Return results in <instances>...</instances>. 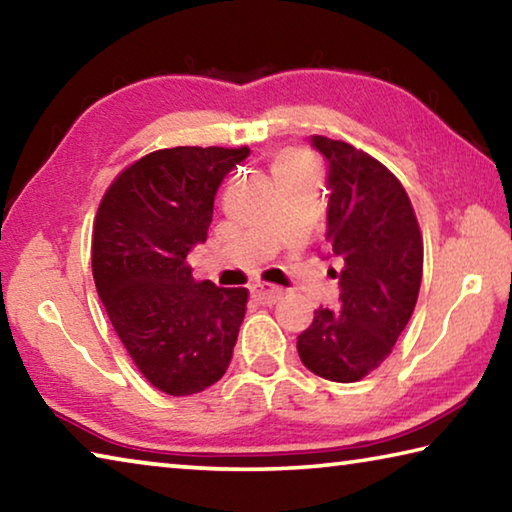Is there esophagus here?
<instances>
[{"instance_id":"1","label":"esophagus","mask_w":512,"mask_h":512,"mask_svg":"<svg viewBox=\"0 0 512 512\" xmlns=\"http://www.w3.org/2000/svg\"><path fill=\"white\" fill-rule=\"evenodd\" d=\"M250 296H253L259 305H275V302L282 298V289L273 287V284L255 282L253 287H250Z\"/></svg>"}]
</instances>
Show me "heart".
Here are the masks:
<instances>
[{
    "instance_id": "1",
    "label": "heart",
    "mask_w": 512,
    "mask_h": 512,
    "mask_svg": "<svg viewBox=\"0 0 512 512\" xmlns=\"http://www.w3.org/2000/svg\"><path fill=\"white\" fill-rule=\"evenodd\" d=\"M307 169H314V160H311L309 153L302 151V149H282L280 153L275 155L273 164H271V171H273L275 180L293 176V173H300V171H307Z\"/></svg>"
}]
</instances>
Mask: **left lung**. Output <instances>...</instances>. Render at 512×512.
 I'll return each mask as SVG.
<instances>
[{
    "label": "left lung",
    "instance_id": "obj_1",
    "mask_svg": "<svg viewBox=\"0 0 512 512\" xmlns=\"http://www.w3.org/2000/svg\"><path fill=\"white\" fill-rule=\"evenodd\" d=\"M327 173V241L341 262L339 309L320 307L298 336L314 375L350 384L379 368L415 309L422 235L409 194L384 164L341 140L311 137Z\"/></svg>",
    "mask_w": 512,
    "mask_h": 512
}]
</instances>
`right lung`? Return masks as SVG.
Masks as SVG:
<instances>
[{
    "label": "right lung",
    "mask_w": 512,
    "mask_h": 512,
    "mask_svg": "<svg viewBox=\"0 0 512 512\" xmlns=\"http://www.w3.org/2000/svg\"><path fill=\"white\" fill-rule=\"evenodd\" d=\"M248 146H176L112 180L92 230V275L137 370L158 391H205L230 366L248 289L194 282L187 255L207 239L223 178Z\"/></svg>",
    "instance_id": "obj_1"
}]
</instances>
